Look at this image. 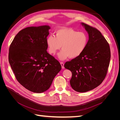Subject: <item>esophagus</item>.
Masks as SVG:
<instances>
[{"label": "esophagus", "instance_id": "obj_1", "mask_svg": "<svg viewBox=\"0 0 120 120\" xmlns=\"http://www.w3.org/2000/svg\"><path fill=\"white\" fill-rule=\"evenodd\" d=\"M60 64H61V68H64V64L63 62H60Z\"/></svg>", "mask_w": 120, "mask_h": 120}]
</instances>
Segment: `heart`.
<instances>
[{"mask_svg": "<svg viewBox=\"0 0 120 120\" xmlns=\"http://www.w3.org/2000/svg\"><path fill=\"white\" fill-rule=\"evenodd\" d=\"M88 37L84 32H79L71 28H62L56 32V37L50 35L47 38L46 42L49 52L54 54L61 48L58 57L63 60L70 57H78L85 49Z\"/></svg>", "mask_w": 120, "mask_h": 120, "instance_id": "heart-1", "label": "heart"}]
</instances>
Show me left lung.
Here are the masks:
<instances>
[{
    "label": "left lung",
    "instance_id": "8db88e82",
    "mask_svg": "<svg viewBox=\"0 0 120 120\" xmlns=\"http://www.w3.org/2000/svg\"><path fill=\"white\" fill-rule=\"evenodd\" d=\"M81 24L89 34L84 51L78 57L65 63L64 68L71 71V88L84 93L93 90L103 82L110 64V46L101 32L84 23Z\"/></svg>",
    "mask_w": 120,
    "mask_h": 120
}]
</instances>
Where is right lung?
Here are the masks:
<instances>
[{
  "label": "right lung",
  "instance_id": "add662e5",
  "mask_svg": "<svg viewBox=\"0 0 120 120\" xmlns=\"http://www.w3.org/2000/svg\"><path fill=\"white\" fill-rule=\"evenodd\" d=\"M49 25L26 27L11 43L8 60L17 81L30 91L43 93L61 70L59 61L46 50Z\"/></svg>",
  "mask_w": 120,
  "mask_h": 120
}]
</instances>
